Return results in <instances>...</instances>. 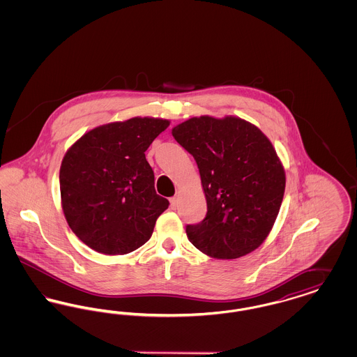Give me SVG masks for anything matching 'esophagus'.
I'll list each match as a JSON object with an SVG mask.
<instances>
[{
    "label": "esophagus",
    "mask_w": 357,
    "mask_h": 357,
    "mask_svg": "<svg viewBox=\"0 0 357 357\" xmlns=\"http://www.w3.org/2000/svg\"><path fill=\"white\" fill-rule=\"evenodd\" d=\"M171 208L172 210H175L176 207H178V198L176 197H172L170 199Z\"/></svg>",
    "instance_id": "1"
}]
</instances>
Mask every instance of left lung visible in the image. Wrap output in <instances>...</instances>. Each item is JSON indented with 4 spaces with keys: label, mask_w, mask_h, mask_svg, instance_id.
<instances>
[{
    "label": "left lung",
    "mask_w": 357,
    "mask_h": 357,
    "mask_svg": "<svg viewBox=\"0 0 357 357\" xmlns=\"http://www.w3.org/2000/svg\"><path fill=\"white\" fill-rule=\"evenodd\" d=\"M198 165L207 213L187 225L188 241L204 255L234 259L269 236L285 191V170L272 142L236 116H199L172 128Z\"/></svg>",
    "instance_id": "obj_1"
}]
</instances>
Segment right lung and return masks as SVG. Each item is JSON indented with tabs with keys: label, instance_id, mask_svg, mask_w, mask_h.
<instances>
[{
	"label": "right lung",
	"instance_id": "right-lung-1",
	"mask_svg": "<svg viewBox=\"0 0 357 357\" xmlns=\"http://www.w3.org/2000/svg\"><path fill=\"white\" fill-rule=\"evenodd\" d=\"M169 126L158 118L108 123L88 131L64 155L63 211L72 231L95 252L127 255L151 238L170 204L156 194L144 153Z\"/></svg>",
	"mask_w": 357,
	"mask_h": 357
}]
</instances>
